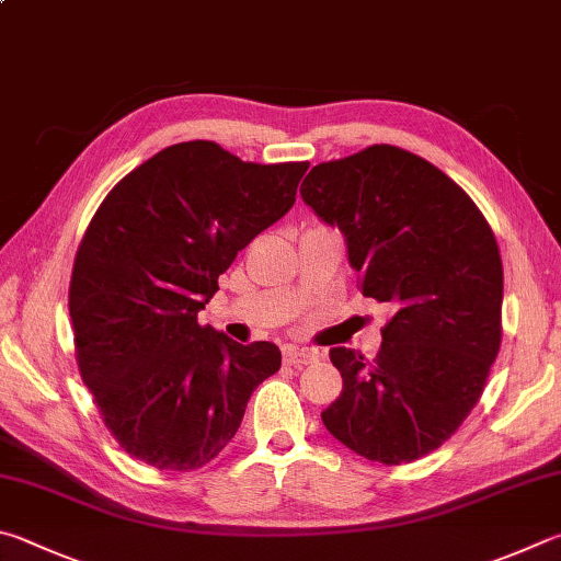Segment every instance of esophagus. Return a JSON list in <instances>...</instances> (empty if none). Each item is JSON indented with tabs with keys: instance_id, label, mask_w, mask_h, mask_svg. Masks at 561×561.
<instances>
[{
	"instance_id": "esophagus-1",
	"label": "esophagus",
	"mask_w": 561,
	"mask_h": 561,
	"mask_svg": "<svg viewBox=\"0 0 561 561\" xmlns=\"http://www.w3.org/2000/svg\"><path fill=\"white\" fill-rule=\"evenodd\" d=\"M319 358L321 353L313 348H297V345H287V348H284V363L297 365V368H304V365L316 363Z\"/></svg>"
}]
</instances>
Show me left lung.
I'll list each match as a JSON object with an SVG mask.
<instances>
[{
    "label": "left lung",
    "instance_id": "1",
    "mask_svg": "<svg viewBox=\"0 0 561 561\" xmlns=\"http://www.w3.org/2000/svg\"><path fill=\"white\" fill-rule=\"evenodd\" d=\"M301 198L343 232L363 297L394 309L375 360L331 348L343 392L321 420L368 461L410 463L471 414L501 351L493 230L444 171L390 145L313 167Z\"/></svg>",
    "mask_w": 561,
    "mask_h": 561
}]
</instances>
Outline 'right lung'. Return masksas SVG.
<instances>
[{"label": "right lung", "instance_id": "1", "mask_svg": "<svg viewBox=\"0 0 561 561\" xmlns=\"http://www.w3.org/2000/svg\"><path fill=\"white\" fill-rule=\"evenodd\" d=\"M307 169L181 141L122 179L90 220L68 291L78 368L129 456L161 471L213 461L254 387L279 370L277 345H242L198 311L238 252L289 213Z\"/></svg>", "mask_w": 561, "mask_h": 561}]
</instances>
